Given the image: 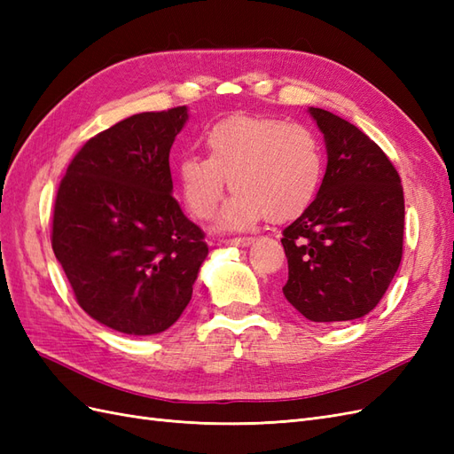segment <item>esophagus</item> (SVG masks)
<instances>
[{"label":"esophagus","instance_id":"obj_1","mask_svg":"<svg viewBox=\"0 0 454 454\" xmlns=\"http://www.w3.org/2000/svg\"><path fill=\"white\" fill-rule=\"evenodd\" d=\"M225 242L231 246H250L254 242V239L252 237H235V239H229Z\"/></svg>","mask_w":454,"mask_h":454}]
</instances>
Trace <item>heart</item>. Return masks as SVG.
Instances as JSON below:
<instances>
[{"mask_svg": "<svg viewBox=\"0 0 454 454\" xmlns=\"http://www.w3.org/2000/svg\"><path fill=\"white\" fill-rule=\"evenodd\" d=\"M208 157L189 155L177 180L189 212L208 219L227 189L235 195L219 215L227 229L261 219L286 222L305 212L324 177V149L307 125L267 115H232L206 134Z\"/></svg>", "mask_w": 454, "mask_h": 454, "instance_id": "1", "label": "heart"}]
</instances>
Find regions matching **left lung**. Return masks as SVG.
Segmentation results:
<instances>
[{
  "label": "left lung",
  "instance_id": "left-lung-1",
  "mask_svg": "<svg viewBox=\"0 0 454 454\" xmlns=\"http://www.w3.org/2000/svg\"><path fill=\"white\" fill-rule=\"evenodd\" d=\"M327 168L309 208L282 231L284 297L312 322L373 310L403 255V187L387 153L352 122L320 107Z\"/></svg>",
  "mask_w": 454,
  "mask_h": 454
}]
</instances>
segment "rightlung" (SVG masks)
<instances>
[{
  "label": "right lung",
  "instance_id": "1",
  "mask_svg": "<svg viewBox=\"0 0 454 454\" xmlns=\"http://www.w3.org/2000/svg\"><path fill=\"white\" fill-rule=\"evenodd\" d=\"M187 107L145 112L77 151L54 200L52 252L90 318L153 335L180 318L208 244L172 193L170 147Z\"/></svg>",
  "mask_w": 454,
  "mask_h": 454
}]
</instances>
